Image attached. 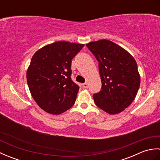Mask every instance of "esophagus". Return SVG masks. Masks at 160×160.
<instances>
[{
  "label": "esophagus",
  "mask_w": 160,
  "mask_h": 160,
  "mask_svg": "<svg viewBox=\"0 0 160 160\" xmlns=\"http://www.w3.org/2000/svg\"><path fill=\"white\" fill-rule=\"evenodd\" d=\"M82 87H83L84 88H85V89H87V88L88 87V84H87V82L82 84Z\"/></svg>",
  "instance_id": "1"
}]
</instances>
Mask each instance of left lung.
I'll return each mask as SVG.
<instances>
[{
    "mask_svg": "<svg viewBox=\"0 0 160 160\" xmlns=\"http://www.w3.org/2000/svg\"><path fill=\"white\" fill-rule=\"evenodd\" d=\"M86 45L99 62L102 88L93 95L95 103L109 114L120 113L134 100L140 85L136 61L110 40H100Z\"/></svg>",
    "mask_w": 160,
    "mask_h": 160,
    "instance_id": "left-lung-1",
    "label": "left lung"
}]
</instances>
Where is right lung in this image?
<instances>
[{
	"mask_svg": "<svg viewBox=\"0 0 160 160\" xmlns=\"http://www.w3.org/2000/svg\"><path fill=\"white\" fill-rule=\"evenodd\" d=\"M84 45L58 41L34 53L27 71L30 92L38 106L58 115L74 104L79 86L71 80V60Z\"/></svg>",
	"mask_w": 160,
	"mask_h": 160,
	"instance_id": "right-lung-1",
	"label": "right lung"
}]
</instances>
